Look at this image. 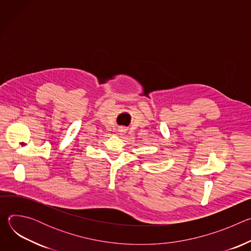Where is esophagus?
Segmentation results:
<instances>
[{
    "label": "esophagus",
    "instance_id": "esophagus-1",
    "mask_svg": "<svg viewBox=\"0 0 251 251\" xmlns=\"http://www.w3.org/2000/svg\"><path fill=\"white\" fill-rule=\"evenodd\" d=\"M118 132H119V135H124L125 132H126V129H125L124 127H120V128L118 129Z\"/></svg>",
    "mask_w": 251,
    "mask_h": 251
}]
</instances>
